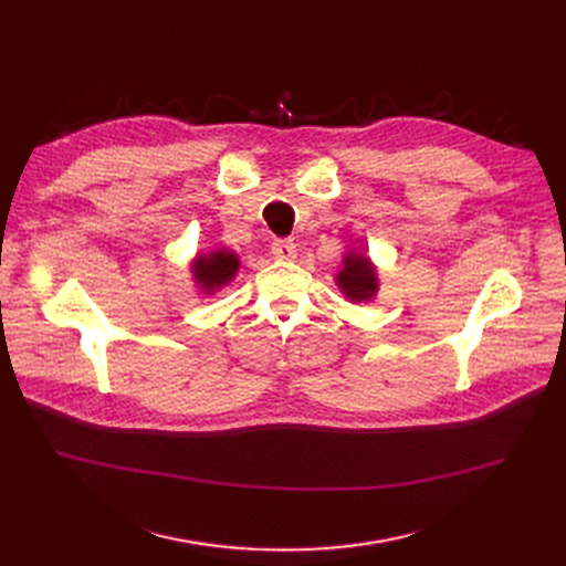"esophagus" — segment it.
<instances>
[{
    "mask_svg": "<svg viewBox=\"0 0 566 566\" xmlns=\"http://www.w3.org/2000/svg\"><path fill=\"white\" fill-rule=\"evenodd\" d=\"M272 253L276 260H294L297 258V247H294L290 239H279V241H274Z\"/></svg>",
    "mask_w": 566,
    "mask_h": 566,
    "instance_id": "34e87169",
    "label": "esophagus"
}]
</instances>
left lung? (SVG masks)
Masks as SVG:
<instances>
[{
	"label": "left lung",
	"instance_id": "left-lung-1",
	"mask_svg": "<svg viewBox=\"0 0 566 566\" xmlns=\"http://www.w3.org/2000/svg\"><path fill=\"white\" fill-rule=\"evenodd\" d=\"M336 285L345 294V300L353 304L370 302L380 290L378 269H375L368 255L353 249L343 255V266L336 274Z\"/></svg>",
	"mask_w": 566,
	"mask_h": 566
}]
</instances>
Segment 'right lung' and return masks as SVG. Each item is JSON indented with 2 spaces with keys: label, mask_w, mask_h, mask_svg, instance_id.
<instances>
[{
  "label": "right lung",
  "mask_w": 566,
  "mask_h": 566,
  "mask_svg": "<svg viewBox=\"0 0 566 566\" xmlns=\"http://www.w3.org/2000/svg\"><path fill=\"white\" fill-rule=\"evenodd\" d=\"M191 272L196 285L205 294H217L237 276L239 255L228 249H213L209 253H200L191 262Z\"/></svg>",
  "instance_id": "add662e5"
}]
</instances>
